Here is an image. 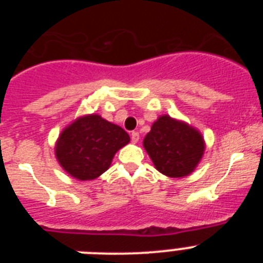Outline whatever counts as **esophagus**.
<instances>
[{"instance_id": "34e87169", "label": "esophagus", "mask_w": 263, "mask_h": 263, "mask_svg": "<svg viewBox=\"0 0 263 263\" xmlns=\"http://www.w3.org/2000/svg\"><path fill=\"white\" fill-rule=\"evenodd\" d=\"M130 138H132V142L137 143L139 141V133L138 132H133V133L130 134Z\"/></svg>"}]
</instances>
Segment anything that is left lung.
Here are the masks:
<instances>
[{"instance_id":"obj_1","label":"left lung","mask_w":263,"mask_h":263,"mask_svg":"<svg viewBox=\"0 0 263 263\" xmlns=\"http://www.w3.org/2000/svg\"><path fill=\"white\" fill-rule=\"evenodd\" d=\"M155 168L170 178H183L196 168L204 154L203 136L183 121L160 116L143 139Z\"/></svg>"}]
</instances>
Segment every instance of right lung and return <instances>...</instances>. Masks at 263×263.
<instances>
[{
    "mask_svg": "<svg viewBox=\"0 0 263 263\" xmlns=\"http://www.w3.org/2000/svg\"><path fill=\"white\" fill-rule=\"evenodd\" d=\"M129 141V134L122 127L99 115H88L63 130L55 155L71 176L78 180H93L110 167L116 153Z\"/></svg>",
    "mask_w": 263,
    "mask_h": 263,
    "instance_id": "1",
    "label": "right lung"
}]
</instances>
